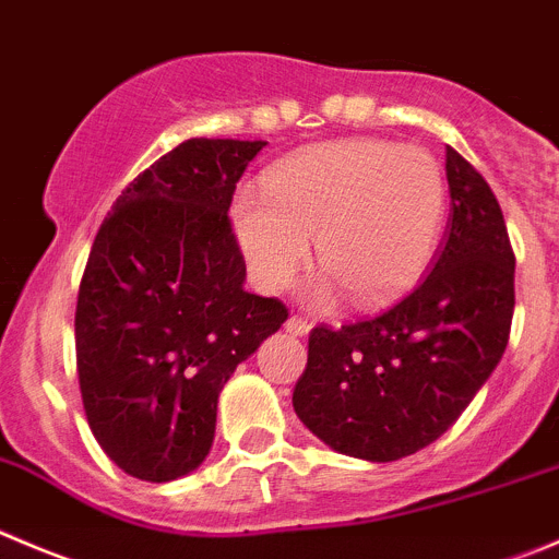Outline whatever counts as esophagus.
<instances>
[{
  "instance_id": "esophagus-1",
  "label": "esophagus",
  "mask_w": 559,
  "mask_h": 559,
  "mask_svg": "<svg viewBox=\"0 0 559 559\" xmlns=\"http://www.w3.org/2000/svg\"><path fill=\"white\" fill-rule=\"evenodd\" d=\"M308 330H311L308 319L297 317V313H292V317L286 319V333L289 335H308Z\"/></svg>"
}]
</instances>
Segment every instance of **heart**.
Listing matches in <instances>:
<instances>
[{
    "label": "heart",
    "instance_id": "obj_1",
    "mask_svg": "<svg viewBox=\"0 0 559 559\" xmlns=\"http://www.w3.org/2000/svg\"><path fill=\"white\" fill-rule=\"evenodd\" d=\"M231 215L259 289L289 286L313 237L328 270L317 300L341 286L357 306H377L429 264L445 221V177L424 147L330 142L273 166L262 193H240Z\"/></svg>",
    "mask_w": 559,
    "mask_h": 559
}]
</instances>
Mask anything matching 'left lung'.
Wrapping results in <instances>:
<instances>
[{"instance_id": "1", "label": "left lung", "mask_w": 559, "mask_h": 559, "mask_svg": "<svg viewBox=\"0 0 559 559\" xmlns=\"http://www.w3.org/2000/svg\"><path fill=\"white\" fill-rule=\"evenodd\" d=\"M453 215L426 278L390 308L317 324L292 404L333 451L395 462L445 435L489 379L513 319V257L489 182L448 147Z\"/></svg>"}]
</instances>
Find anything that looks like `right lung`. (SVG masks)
<instances>
[{
	"mask_svg": "<svg viewBox=\"0 0 559 559\" xmlns=\"http://www.w3.org/2000/svg\"><path fill=\"white\" fill-rule=\"evenodd\" d=\"M264 144L188 139L124 188L92 242L75 302L81 401L103 453L139 480L204 462L221 388L289 317L242 289L229 221Z\"/></svg>",
	"mask_w": 559,
	"mask_h": 559,
	"instance_id": "add662e5",
	"label": "right lung"
}]
</instances>
